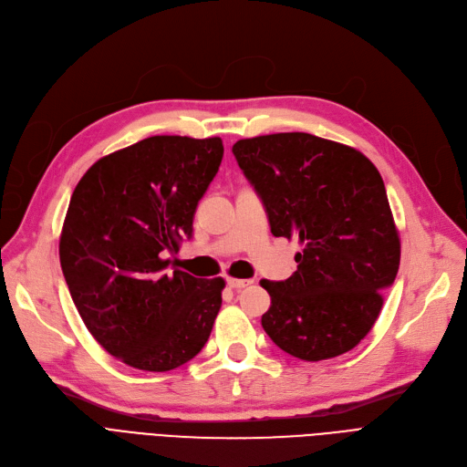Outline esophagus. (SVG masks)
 Listing matches in <instances>:
<instances>
[{
    "label": "esophagus",
    "mask_w": 467,
    "mask_h": 467,
    "mask_svg": "<svg viewBox=\"0 0 467 467\" xmlns=\"http://www.w3.org/2000/svg\"><path fill=\"white\" fill-rule=\"evenodd\" d=\"M226 283L232 286V288H243V286H249L253 283V279H235V277H228Z\"/></svg>",
    "instance_id": "esophagus-1"
}]
</instances>
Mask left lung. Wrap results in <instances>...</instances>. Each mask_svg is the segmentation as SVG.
<instances>
[{
	"label": "left lung",
	"mask_w": 467,
	"mask_h": 467,
	"mask_svg": "<svg viewBox=\"0 0 467 467\" xmlns=\"http://www.w3.org/2000/svg\"><path fill=\"white\" fill-rule=\"evenodd\" d=\"M232 151L272 234L302 245L291 277L260 281L272 298L265 335L304 361L353 349L379 319L401 260L379 169L355 148L307 132L243 139Z\"/></svg>",
	"instance_id": "8db88e82"
}]
</instances>
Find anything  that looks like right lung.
I'll return each mask as SVG.
<instances>
[{
	"mask_svg": "<svg viewBox=\"0 0 467 467\" xmlns=\"http://www.w3.org/2000/svg\"><path fill=\"white\" fill-rule=\"evenodd\" d=\"M224 146L218 137H150L99 160L78 182L60 265L78 312L116 359L165 372L207 344L224 279L167 272Z\"/></svg>",
	"mask_w": 467,
	"mask_h": 467,
	"instance_id": "add662e5",
	"label": "right lung"
}]
</instances>
